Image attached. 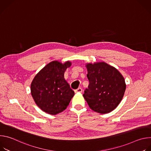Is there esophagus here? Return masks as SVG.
<instances>
[{"label": "esophagus", "mask_w": 151, "mask_h": 151, "mask_svg": "<svg viewBox=\"0 0 151 151\" xmlns=\"http://www.w3.org/2000/svg\"><path fill=\"white\" fill-rule=\"evenodd\" d=\"M82 89L81 88H78V89L75 90V93H82Z\"/></svg>", "instance_id": "esophagus-1"}]
</instances>
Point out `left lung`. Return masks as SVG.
I'll return each mask as SVG.
<instances>
[{"mask_svg": "<svg viewBox=\"0 0 151 151\" xmlns=\"http://www.w3.org/2000/svg\"><path fill=\"white\" fill-rule=\"evenodd\" d=\"M89 80L83 96L90 108L100 114L114 110L122 100L126 85L120 72L104 62L87 64Z\"/></svg>", "mask_w": 151, "mask_h": 151, "instance_id": "1", "label": "left lung"}]
</instances>
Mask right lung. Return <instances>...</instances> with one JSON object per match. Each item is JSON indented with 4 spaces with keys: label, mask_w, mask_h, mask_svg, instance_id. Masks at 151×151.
<instances>
[{
    "label": "right lung",
    "mask_w": 151,
    "mask_h": 151,
    "mask_svg": "<svg viewBox=\"0 0 151 151\" xmlns=\"http://www.w3.org/2000/svg\"><path fill=\"white\" fill-rule=\"evenodd\" d=\"M71 63L57 61L48 63L34 78L31 83L32 96L39 107L51 115L67 108L75 93L64 78V73Z\"/></svg>",
    "instance_id": "1"
}]
</instances>
